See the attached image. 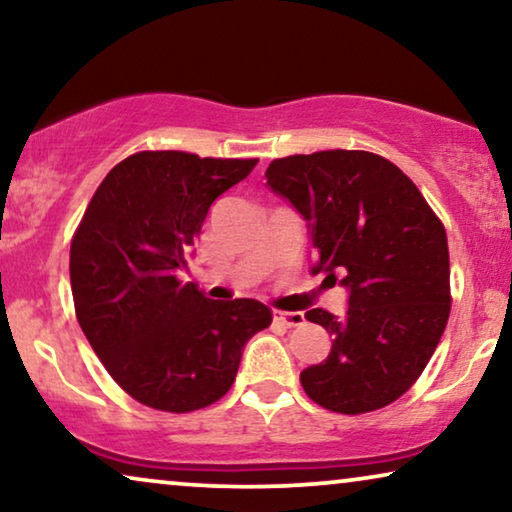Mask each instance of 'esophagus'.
Listing matches in <instances>:
<instances>
[{"mask_svg": "<svg viewBox=\"0 0 512 512\" xmlns=\"http://www.w3.org/2000/svg\"><path fill=\"white\" fill-rule=\"evenodd\" d=\"M275 321H279V324L284 326H300L305 321V314L303 312H279L275 310Z\"/></svg>", "mask_w": 512, "mask_h": 512, "instance_id": "esophagus-1", "label": "esophagus"}]
</instances>
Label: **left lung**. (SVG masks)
<instances>
[{"mask_svg":"<svg viewBox=\"0 0 512 512\" xmlns=\"http://www.w3.org/2000/svg\"><path fill=\"white\" fill-rule=\"evenodd\" d=\"M268 188L307 221L317 261L345 286V317L307 321L333 335L331 352L300 373L321 408L361 415L394 403L436 352L450 317V251L443 223L387 158L319 151L272 160Z\"/></svg>","mask_w":512,"mask_h":512,"instance_id":"8db88e82","label":"left lung"}]
</instances>
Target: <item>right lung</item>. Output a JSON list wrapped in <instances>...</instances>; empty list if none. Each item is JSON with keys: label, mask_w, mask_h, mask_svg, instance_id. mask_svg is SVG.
Here are the masks:
<instances>
[{"label": "right lung", "mask_w": 512, "mask_h": 512, "mask_svg": "<svg viewBox=\"0 0 512 512\" xmlns=\"http://www.w3.org/2000/svg\"><path fill=\"white\" fill-rule=\"evenodd\" d=\"M256 163L135 153L104 177L76 230V319L118 387L149 408L191 412L219 401L244 345L270 326L258 300H212L177 279L212 202Z\"/></svg>", "instance_id": "obj_1"}]
</instances>
